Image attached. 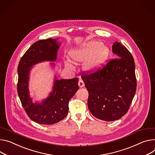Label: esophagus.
Returning a JSON list of instances; mask_svg holds the SVG:
<instances>
[{
  "label": "esophagus",
  "mask_w": 155,
  "mask_h": 155,
  "mask_svg": "<svg viewBox=\"0 0 155 155\" xmlns=\"http://www.w3.org/2000/svg\"><path fill=\"white\" fill-rule=\"evenodd\" d=\"M78 85L79 86V87H84V82H83V81L82 79H80L79 82H78Z\"/></svg>",
  "instance_id": "obj_1"
}]
</instances>
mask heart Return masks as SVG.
Instances as JSON below:
<instances>
[{
	"mask_svg": "<svg viewBox=\"0 0 155 155\" xmlns=\"http://www.w3.org/2000/svg\"><path fill=\"white\" fill-rule=\"evenodd\" d=\"M110 54L109 46L102 45L101 41H93L73 48L69 51V56L75 63H84L86 71L93 73L100 69L107 60ZM66 66L71 69L74 67L67 61Z\"/></svg>",
	"mask_w": 155,
	"mask_h": 155,
	"instance_id": "heart-1",
	"label": "heart"
}]
</instances>
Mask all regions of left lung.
<instances>
[{
	"label": "left lung",
	"instance_id": "8db88e82",
	"mask_svg": "<svg viewBox=\"0 0 155 155\" xmlns=\"http://www.w3.org/2000/svg\"><path fill=\"white\" fill-rule=\"evenodd\" d=\"M112 52L117 57L102 69L81 78L89 92L91 113L104 121L120 119L128 112L137 89L134 59L127 48L115 41Z\"/></svg>",
	"mask_w": 155,
	"mask_h": 155
}]
</instances>
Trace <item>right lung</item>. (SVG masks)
<instances>
[{"instance_id":"add662e5","label":"right lung","mask_w":155,"mask_h":155,"mask_svg":"<svg viewBox=\"0 0 155 155\" xmlns=\"http://www.w3.org/2000/svg\"><path fill=\"white\" fill-rule=\"evenodd\" d=\"M58 39L41 40L33 43L19 62L17 91L23 109L31 120L40 124L52 125L66 117L69 100L79 89L78 78L57 79L55 77L53 90L41 102H33L30 96L28 82L32 66L43 61H55L61 44ZM54 66V63H51Z\"/></svg>"}]
</instances>
